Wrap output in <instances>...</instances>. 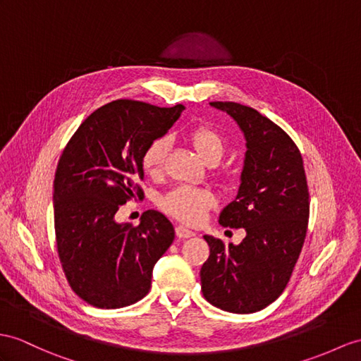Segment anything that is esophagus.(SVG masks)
<instances>
[{
	"instance_id": "34e87169",
	"label": "esophagus",
	"mask_w": 361,
	"mask_h": 361,
	"mask_svg": "<svg viewBox=\"0 0 361 361\" xmlns=\"http://www.w3.org/2000/svg\"><path fill=\"white\" fill-rule=\"evenodd\" d=\"M176 235H178L179 239H190V237L195 235V233L188 230V228L179 225V226H176Z\"/></svg>"
}]
</instances>
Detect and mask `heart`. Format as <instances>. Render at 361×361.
<instances>
[{"instance_id": "b5f03b06", "label": "heart", "mask_w": 361, "mask_h": 361, "mask_svg": "<svg viewBox=\"0 0 361 361\" xmlns=\"http://www.w3.org/2000/svg\"><path fill=\"white\" fill-rule=\"evenodd\" d=\"M188 137L197 154L207 164L217 162L225 152L224 136L211 126H199L192 128ZM169 150L170 139L166 136L156 137L145 147L142 157H140V164H142V169L148 176L154 178V176L161 174ZM216 204L217 199L213 191L190 185L176 187L161 199V208L165 213L185 224L202 222L208 211L214 208Z\"/></svg>"}]
</instances>
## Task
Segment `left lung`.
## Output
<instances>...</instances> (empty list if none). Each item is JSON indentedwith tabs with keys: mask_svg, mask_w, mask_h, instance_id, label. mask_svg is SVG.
Returning a JSON list of instances; mask_svg holds the SVG:
<instances>
[{
	"mask_svg": "<svg viewBox=\"0 0 361 361\" xmlns=\"http://www.w3.org/2000/svg\"><path fill=\"white\" fill-rule=\"evenodd\" d=\"M226 111L247 139L240 187L219 224L245 228L239 245L204 235L209 257L200 269L207 300L234 314L256 312L283 293L302 252L310 219V191L294 140L257 110L237 102H209Z\"/></svg>",
	"mask_w": 361,
	"mask_h": 361,
	"instance_id": "left-lung-1",
	"label": "left lung"
}]
</instances>
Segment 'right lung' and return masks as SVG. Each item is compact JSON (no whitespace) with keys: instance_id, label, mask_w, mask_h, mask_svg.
Instances as JSON below:
<instances>
[{"instance_id":"add662e5","label":"right lung","mask_w":361,"mask_h":361,"mask_svg":"<svg viewBox=\"0 0 361 361\" xmlns=\"http://www.w3.org/2000/svg\"><path fill=\"white\" fill-rule=\"evenodd\" d=\"M183 105L118 99L93 111L68 140L54 182L58 256L70 288L96 307L116 310L144 298L156 262L174 240L162 213L118 224L121 205L144 199L140 157L179 119Z\"/></svg>"}]
</instances>
